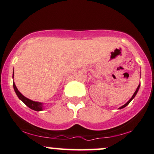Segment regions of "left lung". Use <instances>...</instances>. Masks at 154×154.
Instances as JSON below:
<instances>
[{
	"label": "left lung",
	"mask_w": 154,
	"mask_h": 154,
	"mask_svg": "<svg viewBox=\"0 0 154 154\" xmlns=\"http://www.w3.org/2000/svg\"><path fill=\"white\" fill-rule=\"evenodd\" d=\"M139 88H140V85H138V87H137V90H136V91H135V93H134V94H133V95H132V98H130V100H129V101L128 102V103H125V105H124V106H121V107H120V108H119V109H122V108H124V107H125V106H128V104L130 103V101H131V100H132V99H133V98H135V95H136V94H137V91H138V90H139Z\"/></svg>",
	"instance_id": "8db88e82"
}]
</instances>
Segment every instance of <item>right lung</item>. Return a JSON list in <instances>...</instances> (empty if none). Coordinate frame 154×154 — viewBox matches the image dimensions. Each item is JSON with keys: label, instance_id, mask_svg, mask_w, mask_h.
Returning a JSON list of instances; mask_svg holds the SVG:
<instances>
[{"label": "right lung", "instance_id": "add662e5", "mask_svg": "<svg viewBox=\"0 0 154 154\" xmlns=\"http://www.w3.org/2000/svg\"><path fill=\"white\" fill-rule=\"evenodd\" d=\"M13 78H14V73H13ZM13 85H14V89L16 92V94L17 95V96L19 97V98L24 103H25L26 106H27L28 107L30 108L31 109L35 111H41L43 109V103H40V102H37V101H33V100H31L29 99H28L27 98L24 97L22 93H20L18 91L17 87H16V85L14 82H13Z\"/></svg>", "mask_w": 154, "mask_h": 154}]
</instances>
